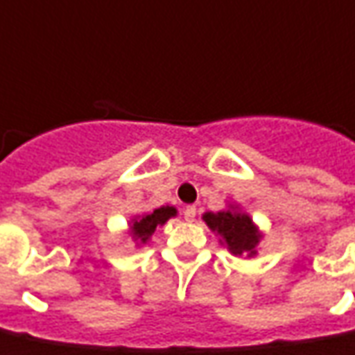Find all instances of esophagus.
<instances>
[{"instance_id":"obj_1","label":"esophagus","mask_w":355,"mask_h":355,"mask_svg":"<svg viewBox=\"0 0 355 355\" xmlns=\"http://www.w3.org/2000/svg\"><path fill=\"white\" fill-rule=\"evenodd\" d=\"M196 217V205H186L184 207V219L194 220Z\"/></svg>"}]
</instances>
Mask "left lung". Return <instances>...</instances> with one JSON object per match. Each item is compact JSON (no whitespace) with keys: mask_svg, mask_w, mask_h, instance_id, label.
<instances>
[{"mask_svg":"<svg viewBox=\"0 0 355 355\" xmlns=\"http://www.w3.org/2000/svg\"><path fill=\"white\" fill-rule=\"evenodd\" d=\"M203 220L209 225V229L217 230L220 236L225 238L227 246L234 255L254 254L259 234L248 215L232 211L205 213Z\"/></svg>","mask_w":355,"mask_h":355,"instance_id":"left-lung-1","label":"left lung"}]
</instances>
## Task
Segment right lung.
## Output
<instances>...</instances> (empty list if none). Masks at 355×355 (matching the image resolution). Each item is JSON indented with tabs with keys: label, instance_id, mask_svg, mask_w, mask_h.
I'll list each match as a JSON object with an SVG mask.
<instances>
[{
	"label": "right lung",
	"instance_id": "1",
	"mask_svg": "<svg viewBox=\"0 0 355 355\" xmlns=\"http://www.w3.org/2000/svg\"><path fill=\"white\" fill-rule=\"evenodd\" d=\"M177 213L175 207H159V209H155L153 213H148V215H144L138 220H135V225H132V234H135L140 242H146L148 238L152 236V232L157 229V225H163L165 220L171 219L173 215Z\"/></svg>",
	"mask_w": 355,
	"mask_h": 355
}]
</instances>
